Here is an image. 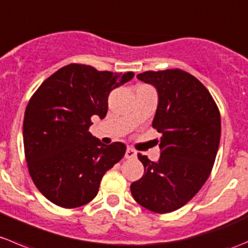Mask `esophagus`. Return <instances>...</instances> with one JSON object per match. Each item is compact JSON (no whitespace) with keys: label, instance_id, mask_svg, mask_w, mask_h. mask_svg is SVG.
<instances>
[{"label":"esophagus","instance_id":"esophagus-1","mask_svg":"<svg viewBox=\"0 0 248 248\" xmlns=\"http://www.w3.org/2000/svg\"><path fill=\"white\" fill-rule=\"evenodd\" d=\"M136 155H137L136 151H135V149H132V148H130V147H127L126 152H125V158L131 159V158H135Z\"/></svg>","mask_w":248,"mask_h":248}]
</instances>
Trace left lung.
Wrapping results in <instances>:
<instances>
[{
  "label": "left lung",
  "instance_id": "left-lung-1",
  "mask_svg": "<svg viewBox=\"0 0 248 248\" xmlns=\"http://www.w3.org/2000/svg\"><path fill=\"white\" fill-rule=\"evenodd\" d=\"M158 92L152 126L160 132V158L139 154L144 173L130 190L141 206L168 213L185 206L204 186L215 164L220 114L200 80L186 71H147L137 75Z\"/></svg>",
  "mask_w": 248,
  "mask_h": 248
}]
</instances>
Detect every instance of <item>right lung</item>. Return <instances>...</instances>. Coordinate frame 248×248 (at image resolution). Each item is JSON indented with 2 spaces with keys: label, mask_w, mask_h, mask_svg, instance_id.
Wrapping results in <instances>:
<instances>
[{
  "label": "right lung",
  "mask_w": 248,
  "mask_h": 248,
  "mask_svg": "<svg viewBox=\"0 0 248 248\" xmlns=\"http://www.w3.org/2000/svg\"><path fill=\"white\" fill-rule=\"evenodd\" d=\"M132 77L70 63L32 95L24 117V149L31 178L49 202L63 208L88 204L106 171L123 158L124 143H101L89 127L93 116L106 117L109 93Z\"/></svg>",
  "instance_id": "right-lung-1"
}]
</instances>
